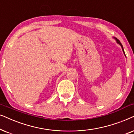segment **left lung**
Instances as JSON below:
<instances>
[{
    "label": "left lung",
    "mask_w": 134,
    "mask_h": 134,
    "mask_svg": "<svg viewBox=\"0 0 134 134\" xmlns=\"http://www.w3.org/2000/svg\"><path fill=\"white\" fill-rule=\"evenodd\" d=\"M114 38L116 40V42L118 43L119 44H120L121 45V48H122V51H123V53H124V55H125L126 56V54H125V53H124V49H123V47H122V44H121V43L120 42V41H119L118 39H117L116 38H115V37H114Z\"/></svg>",
    "instance_id": "left-lung-1"
}]
</instances>
